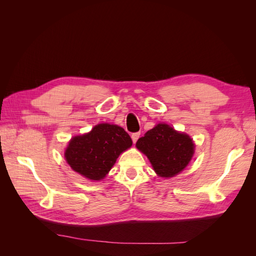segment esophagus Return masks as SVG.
<instances>
[{
  "mask_svg": "<svg viewBox=\"0 0 256 256\" xmlns=\"http://www.w3.org/2000/svg\"><path fill=\"white\" fill-rule=\"evenodd\" d=\"M140 132H134V134H131V138H132V142L136 144V141H138V138H140Z\"/></svg>",
  "mask_w": 256,
  "mask_h": 256,
  "instance_id": "34e87169",
  "label": "esophagus"
}]
</instances>
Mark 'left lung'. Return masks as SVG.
<instances>
[{"label":"left lung","mask_w":256,"mask_h":256,"mask_svg":"<svg viewBox=\"0 0 256 256\" xmlns=\"http://www.w3.org/2000/svg\"><path fill=\"white\" fill-rule=\"evenodd\" d=\"M136 148L146 154L160 177H173L188 166L194 154V143L186 134L168 124H158L138 140Z\"/></svg>","instance_id":"left-lung-1"}]
</instances>
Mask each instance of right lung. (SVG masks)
Wrapping results in <instances>:
<instances>
[{
	"mask_svg": "<svg viewBox=\"0 0 256 256\" xmlns=\"http://www.w3.org/2000/svg\"><path fill=\"white\" fill-rule=\"evenodd\" d=\"M131 145V138L122 127L98 124L88 134L72 138L65 159L74 172L90 180H102Z\"/></svg>",
	"mask_w": 256,
	"mask_h": 256,
	"instance_id": "add662e5",
	"label": "right lung"
}]
</instances>
